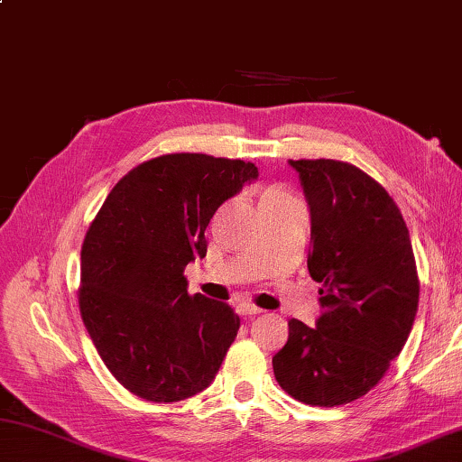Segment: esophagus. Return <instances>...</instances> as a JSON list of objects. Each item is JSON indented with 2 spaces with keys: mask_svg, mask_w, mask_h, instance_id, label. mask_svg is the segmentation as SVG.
<instances>
[{
  "mask_svg": "<svg viewBox=\"0 0 462 462\" xmlns=\"http://www.w3.org/2000/svg\"><path fill=\"white\" fill-rule=\"evenodd\" d=\"M238 313L245 315V317H253V315H260V313H263V309H258V307L253 305V303H240V305H238Z\"/></svg>",
  "mask_w": 462,
  "mask_h": 462,
  "instance_id": "34e87169",
  "label": "esophagus"
}]
</instances>
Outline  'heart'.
I'll return each instance as SVG.
<instances>
[{"instance_id":"b5f03b06","label":"heart","mask_w":462,"mask_h":462,"mask_svg":"<svg viewBox=\"0 0 462 462\" xmlns=\"http://www.w3.org/2000/svg\"><path fill=\"white\" fill-rule=\"evenodd\" d=\"M268 194H282V191H268ZM268 194H266V196H268Z\"/></svg>"}]
</instances>
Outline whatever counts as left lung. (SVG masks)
<instances>
[{
  "instance_id": "left-lung-1",
  "label": "left lung",
  "mask_w": 462,
  "mask_h": 462,
  "mask_svg": "<svg viewBox=\"0 0 462 462\" xmlns=\"http://www.w3.org/2000/svg\"><path fill=\"white\" fill-rule=\"evenodd\" d=\"M289 163L311 209L307 266L325 311L315 327L291 319L273 370L289 396L333 408L365 396L400 356L420 281L400 208L372 175L337 159Z\"/></svg>"
}]
</instances>
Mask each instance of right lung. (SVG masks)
I'll return each mask as SVG.
<instances>
[{"mask_svg": "<svg viewBox=\"0 0 462 462\" xmlns=\"http://www.w3.org/2000/svg\"><path fill=\"white\" fill-rule=\"evenodd\" d=\"M258 167L167 153L119 180L82 242L79 305L100 359L121 385L157 404L206 390L236 337L230 305L189 295L186 266L204 258L206 226Z\"/></svg>", "mask_w": 462, "mask_h": 462, "instance_id": "add662e5", "label": "right lung"}]
</instances>
